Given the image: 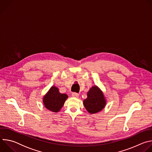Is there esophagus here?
I'll return each mask as SVG.
<instances>
[{
	"mask_svg": "<svg viewBox=\"0 0 152 152\" xmlns=\"http://www.w3.org/2000/svg\"><path fill=\"white\" fill-rule=\"evenodd\" d=\"M72 97H75V98H78L79 95L78 94L76 93H72Z\"/></svg>",
	"mask_w": 152,
	"mask_h": 152,
	"instance_id": "1",
	"label": "esophagus"
}]
</instances>
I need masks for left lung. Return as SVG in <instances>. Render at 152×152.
<instances>
[{"label": "left lung", "instance_id": "left-lung-1", "mask_svg": "<svg viewBox=\"0 0 152 152\" xmlns=\"http://www.w3.org/2000/svg\"><path fill=\"white\" fill-rule=\"evenodd\" d=\"M106 102L103 91L97 85L93 86L89 90L87 98L83 101L86 110L91 114L100 112L105 107Z\"/></svg>", "mask_w": 152, "mask_h": 152}]
</instances>
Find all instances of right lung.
Listing matches in <instances>:
<instances>
[{
    "instance_id": "add662e5",
    "label": "right lung",
    "mask_w": 152,
    "mask_h": 152,
    "mask_svg": "<svg viewBox=\"0 0 152 152\" xmlns=\"http://www.w3.org/2000/svg\"><path fill=\"white\" fill-rule=\"evenodd\" d=\"M68 97L67 94L61 93L58 88L53 85L43 96L42 102L47 110L51 112L58 113L61 110Z\"/></svg>"
}]
</instances>
